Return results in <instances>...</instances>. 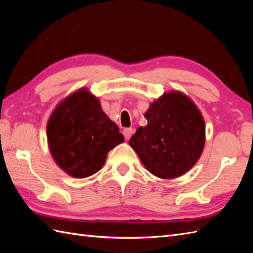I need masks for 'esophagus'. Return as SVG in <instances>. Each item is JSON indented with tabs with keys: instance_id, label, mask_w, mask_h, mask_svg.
<instances>
[{
	"instance_id": "esophagus-1",
	"label": "esophagus",
	"mask_w": 253,
	"mask_h": 253,
	"mask_svg": "<svg viewBox=\"0 0 253 253\" xmlns=\"http://www.w3.org/2000/svg\"><path fill=\"white\" fill-rule=\"evenodd\" d=\"M123 133H124V137H125L126 140H128V139H129L130 136L133 133V129H132V128H125V129H124V131H123Z\"/></svg>"
}]
</instances>
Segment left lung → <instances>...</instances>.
Segmentation results:
<instances>
[{"label":"left lung","mask_w":253,"mask_h":253,"mask_svg":"<svg viewBox=\"0 0 253 253\" xmlns=\"http://www.w3.org/2000/svg\"><path fill=\"white\" fill-rule=\"evenodd\" d=\"M129 144L146 169L160 178L184 175L200 158L204 147V121L197 106L180 92L165 93L150 105Z\"/></svg>","instance_id":"left-lung-1"}]
</instances>
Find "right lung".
I'll return each mask as SVG.
<instances>
[{
  "label": "right lung",
  "mask_w": 253,
  "mask_h": 253,
  "mask_svg": "<svg viewBox=\"0 0 253 253\" xmlns=\"http://www.w3.org/2000/svg\"><path fill=\"white\" fill-rule=\"evenodd\" d=\"M53 159L68 175L84 178L103 166L111 150L124 141L114 122L87 90H79L58 105L47 123Z\"/></svg>",
  "instance_id": "1"
}]
</instances>
